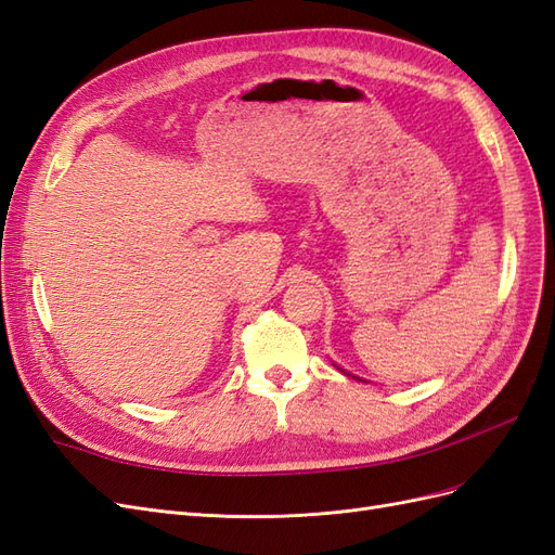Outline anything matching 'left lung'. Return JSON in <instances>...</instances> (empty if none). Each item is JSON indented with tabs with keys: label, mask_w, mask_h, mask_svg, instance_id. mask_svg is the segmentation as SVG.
I'll return each instance as SVG.
<instances>
[{
	"label": "left lung",
	"mask_w": 555,
	"mask_h": 555,
	"mask_svg": "<svg viewBox=\"0 0 555 555\" xmlns=\"http://www.w3.org/2000/svg\"><path fill=\"white\" fill-rule=\"evenodd\" d=\"M347 375H349V373H347Z\"/></svg>",
	"instance_id": "left-lung-1"
}]
</instances>
